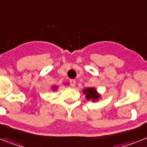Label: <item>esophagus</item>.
Here are the masks:
<instances>
[{"label":"esophagus","mask_w":147,"mask_h":147,"mask_svg":"<svg viewBox=\"0 0 147 147\" xmlns=\"http://www.w3.org/2000/svg\"><path fill=\"white\" fill-rule=\"evenodd\" d=\"M70 85H71V86L72 87V88L75 87V85H76V81H75V80H70Z\"/></svg>","instance_id":"1"}]
</instances>
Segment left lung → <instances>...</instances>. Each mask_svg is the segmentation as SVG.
Returning <instances> with one entry per match:
<instances>
[{"label":"left lung","mask_w":147,"mask_h":147,"mask_svg":"<svg viewBox=\"0 0 147 147\" xmlns=\"http://www.w3.org/2000/svg\"><path fill=\"white\" fill-rule=\"evenodd\" d=\"M83 93L86 94V98L88 100L92 99L93 102L99 98V95L97 93L96 90L93 88H88L83 90Z\"/></svg>","instance_id":"1"}]
</instances>
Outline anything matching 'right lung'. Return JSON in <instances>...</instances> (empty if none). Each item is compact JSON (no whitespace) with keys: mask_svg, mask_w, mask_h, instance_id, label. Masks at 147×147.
<instances>
[{"mask_svg":"<svg viewBox=\"0 0 147 147\" xmlns=\"http://www.w3.org/2000/svg\"><path fill=\"white\" fill-rule=\"evenodd\" d=\"M52 88H53V90H55L57 89V88H56V86H55V87H53Z\"/></svg>","mask_w":147,"mask_h":147,"instance_id":"1","label":"right lung"}]
</instances>
